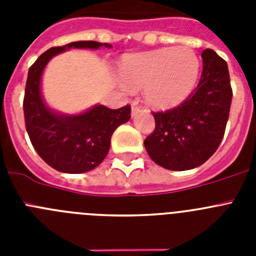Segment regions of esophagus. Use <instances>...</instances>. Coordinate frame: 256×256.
I'll return each mask as SVG.
<instances>
[{
  "label": "esophagus",
  "mask_w": 256,
  "mask_h": 256,
  "mask_svg": "<svg viewBox=\"0 0 256 256\" xmlns=\"http://www.w3.org/2000/svg\"><path fill=\"white\" fill-rule=\"evenodd\" d=\"M141 112V108L140 106H137V104L133 102L132 104V116H136L137 114H140Z\"/></svg>",
  "instance_id": "34e87169"
}]
</instances>
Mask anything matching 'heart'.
Segmentation results:
<instances>
[{"instance_id":"obj_1","label":"heart","mask_w":256,"mask_h":256,"mask_svg":"<svg viewBox=\"0 0 256 256\" xmlns=\"http://www.w3.org/2000/svg\"><path fill=\"white\" fill-rule=\"evenodd\" d=\"M200 60L191 48H159L128 55L119 73L124 90L144 87V100L156 108H169L186 98L195 86Z\"/></svg>"}]
</instances>
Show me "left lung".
Listing matches in <instances>:
<instances>
[{"label":"left lung","mask_w":256,"mask_h":256,"mask_svg":"<svg viewBox=\"0 0 256 256\" xmlns=\"http://www.w3.org/2000/svg\"><path fill=\"white\" fill-rule=\"evenodd\" d=\"M201 58L202 73L195 92L177 108L152 112L155 130L144 142L151 159L169 170L204 164L224 136L232 102L227 62L210 48Z\"/></svg>","instance_id":"1"}]
</instances>
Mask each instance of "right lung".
Wrapping results in <instances>:
<instances>
[{
    "mask_svg": "<svg viewBox=\"0 0 256 256\" xmlns=\"http://www.w3.org/2000/svg\"><path fill=\"white\" fill-rule=\"evenodd\" d=\"M110 48L112 44L96 40H79L44 52L29 68L24 94V119L32 144L38 155L62 173H84L102 162L110 148V140L120 124L130 119V106L112 110L94 105L87 112L65 115L46 105L40 94V78L47 62L69 48Z\"/></svg>",
    "mask_w": 256,
    "mask_h": 256,
    "instance_id": "add662e5",
    "label": "right lung"
}]
</instances>
